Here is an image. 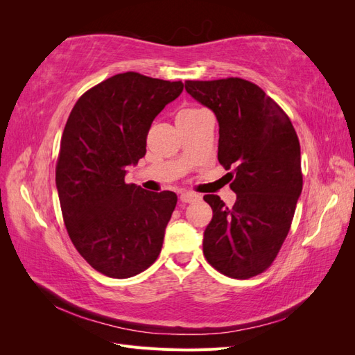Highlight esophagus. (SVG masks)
Returning a JSON list of instances; mask_svg holds the SVG:
<instances>
[{
    "mask_svg": "<svg viewBox=\"0 0 355 355\" xmlns=\"http://www.w3.org/2000/svg\"><path fill=\"white\" fill-rule=\"evenodd\" d=\"M200 197L197 194H194V192H188V191H184L180 194V201L182 202H194L197 201Z\"/></svg>",
    "mask_w": 355,
    "mask_h": 355,
    "instance_id": "1",
    "label": "esophagus"
}]
</instances>
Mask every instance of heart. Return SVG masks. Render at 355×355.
Instances as JSON below:
<instances>
[{
	"mask_svg": "<svg viewBox=\"0 0 355 355\" xmlns=\"http://www.w3.org/2000/svg\"><path fill=\"white\" fill-rule=\"evenodd\" d=\"M197 111H200V110H184L180 114H191V112H197Z\"/></svg>",
	"mask_w": 355,
	"mask_h": 355,
	"instance_id": "obj_1",
	"label": "heart"
}]
</instances>
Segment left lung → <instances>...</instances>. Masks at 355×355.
Instances as JSON below:
<instances>
[{"instance_id":"obj_1","label":"left lung","mask_w":355,"mask_h":355,"mask_svg":"<svg viewBox=\"0 0 355 355\" xmlns=\"http://www.w3.org/2000/svg\"><path fill=\"white\" fill-rule=\"evenodd\" d=\"M185 90L216 115L218 159L235 173L232 207L204 196L213 218L202 253L214 270L245 280L274 262L292 225L302 192L299 139L286 112L250 81H187Z\"/></svg>"}]
</instances>
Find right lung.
<instances>
[{
    "instance_id": "right-lung-1",
    "label": "right lung",
    "mask_w": 355,
    "mask_h": 355,
    "mask_svg": "<svg viewBox=\"0 0 355 355\" xmlns=\"http://www.w3.org/2000/svg\"><path fill=\"white\" fill-rule=\"evenodd\" d=\"M182 90V81L124 72L85 92L69 114L56 166L60 209L75 249L105 275L142 272L163 247L176 194L124 178L145 157L154 118Z\"/></svg>"
}]
</instances>
